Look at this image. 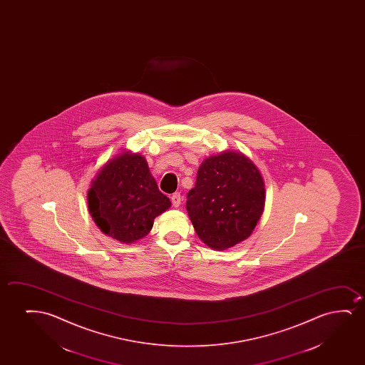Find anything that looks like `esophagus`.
I'll return each mask as SVG.
<instances>
[{"instance_id":"1","label":"esophagus","mask_w":365,"mask_h":365,"mask_svg":"<svg viewBox=\"0 0 365 365\" xmlns=\"http://www.w3.org/2000/svg\"><path fill=\"white\" fill-rule=\"evenodd\" d=\"M170 200H172V205H175V207H180V202H182V197H180V193L178 192H175L170 197Z\"/></svg>"}]
</instances>
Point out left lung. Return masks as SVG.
<instances>
[{"label":"left lung","instance_id":"left-lung-1","mask_svg":"<svg viewBox=\"0 0 365 365\" xmlns=\"http://www.w3.org/2000/svg\"><path fill=\"white\" fill-rule=\"evenodd\" d=\"M264 198V180L253 162L225 152L202 162L187 195V212L205 245L228 250L252 235Z\"/></svg>","mask_w":365,"mask_h":365}]
</instances>
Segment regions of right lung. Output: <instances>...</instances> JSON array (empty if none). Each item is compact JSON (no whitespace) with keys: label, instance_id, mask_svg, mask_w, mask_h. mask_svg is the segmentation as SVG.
Returning a JSON list of instances; mask_svg holds the SVG:
<instances>
[{"label":"right lung","instance_id":"add662e5","mask_svg":"<svg viewBox=\"0 0 365 365\" xmlns=\"http://www.w3.org/2000/svg\"><path fill=\"white\" fill-rule=\"evenodd\" d=\"M88 210L100 230L112 238L133 243L150 233L153 220L170 207L148 165L140 155L110 160L88 190Z\"/></svg>","mask_w":365,"mask_h":365}]
</instances>
